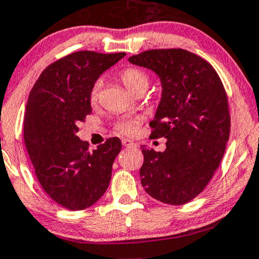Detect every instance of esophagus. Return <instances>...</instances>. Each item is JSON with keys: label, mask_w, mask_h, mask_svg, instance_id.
<instances>
[{"label": "esophagus", "mask_w": 259, "mask_h": 259, "mask_svg": "<svg viewBox=\"0 0 259 259\" xmlns=\"http://www.w3.org/2000/svg\"><path fill=\"white\" fill-rule=\"evenodd\" d=\"M122 145L124 147H135L136 143H134L133 141L129 139H122Z\"/></svg>", "instance_id": "1"}]
</instances>
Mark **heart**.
I'll list each match as a JSON object with an SVG mask.
<instances>
[{
    "label": "heart",
    "instance_id": "obj_1",
    "mask_svg": "<svg viewBox=\"0 0 259 259\" xmlns=\"http://www.w3.org/2000/svg\"><path fill=\"white\" fill-rule=\"evenodd\" d=\"M119 78L122 81L124 86L127 88V91L132 93H137L139 91L147 90L149 84V75L145 70L140 69V68L130 67L120 71ZM101 90V80H97L93 86L91 88L90 100L92 103H96L99 97ZM140 126L139 119H122L118 120L114 124L117 132L124 134V135H134L137 132Z\"/></svg>",
    "mask_w": 259,
    "mask_h": 259
}]
</instances>
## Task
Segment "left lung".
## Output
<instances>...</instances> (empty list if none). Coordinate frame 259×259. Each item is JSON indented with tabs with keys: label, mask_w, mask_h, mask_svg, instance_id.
Masks as SVG:
<instances>
[{
	"label": "left lung",
	"mask_w": 259,
	"mask_h": 259,
	"mask_svg": "<svg viewBox=\"0 0 259 259\" xmlns=\"http://www.w3.org/2000/svg\"><path fill=\"white\" fill-rule=\"evenodd\" d=\"M129 62L159 75L162 96L150 136L167 139L165 152L142 147L141 183L149 196L182 205L204 190L230 139L231 116L224 84L202 57L183 49H156Z\"/></svg>",
	"instance_id": "left-lung-1"
}]
</instances>
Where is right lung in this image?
I'll list each match as a JSON object with an SVG mask.
<instances>
[{"mask_svg": "<svg viewBox=\"0 0 259 259\" xmlns=\"http://www.w3.org/2000/svg\"><path fill=\"white\" fill-rule=\"evenodd\" d=\"M125 55L73 52L48 65L29 92L24 120L26 149L42 190L69 210L91 207L109 188L122 142L111 137L91 152L76 133L92 112V86Z\"/></svg>", "mask_w": 259, "mask_h": 259, "instance_id": "obj_1", "label": "right lung"}]
</instances>
